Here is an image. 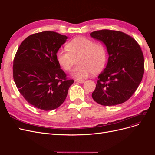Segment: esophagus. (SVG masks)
Here are the masks:
<instances>
[{"label": "esophagus", "instance_id": "esophagus-1", "mask_svg": "<svg viewBox=\"0 0 155 155\" xmlns=\"http://www.w3.org/2000/svg\"><path fill=\"white\" fill-rule=\"evenodd\" d=\"M75 81L78 83H83L84 82H85V80H83V79H76Z\"/></svg>", "mask_w": 155, "mask_h": 155}]
</instances>
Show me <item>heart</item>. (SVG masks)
Returning a JSON list of instances; mask_svg holds the SVG:
<instances>
[{
    "instance_id": "heart-1",
    "label": "heart",
    "mask_w": 155,
    "mask_h": 155,
    "mask_svg": "<svg viewBox=\"0 0 155 155\" xmlns=\"http://www.w3.org/2000/svg\"><path fill=\"white\" fill-rule=\"evenodd\" d=\"M67 50H59L56 54L59 64L69 71L72 69L74 59L78 58V67L72 71V76L77 79L88 77L91 73H97L104 68L107 58L106 50L101 43L84 37L73 39L66 45Z\"/></svg>"
}]
</instances>
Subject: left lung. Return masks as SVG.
Masks as SVG:
<instances>
[{
    "instance_id": "8db88e82",
    "label": "left lung",
    "mask_w": 155,
    "mask_h": 155,
    "mask_svg": "<svg viewBox=\"0 0 155 155\" xmlns=\"http://www.w3.org/2000/svg\"><path fill=\"white\" fill-rule=\"evenodd\" d=\"M90 35L106 45L109 55L105 69L98 76L92 94L93 100L104 106L123 104L142 81L144 73L142 49L132 37L120 31L102 30Z\"/></svg>"
}]
</instances>
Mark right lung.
<instances>
[{"mask_svg":"<svg viewBox=\"0 0 155 155\" xmlns=\"http://www.w3.org/2000/svg\"><path fill=\"white\" fill-rule=\"evenodd\" d=\"M67 38L57 32L45 31L26 37L18 48L13 64L14 81L21 94L37 109H57L74 83L56 59Z\"/></svg>","mask_w":155,"mask_h":155,"instance_id":"1","label":"right lung"}]
</instances>
